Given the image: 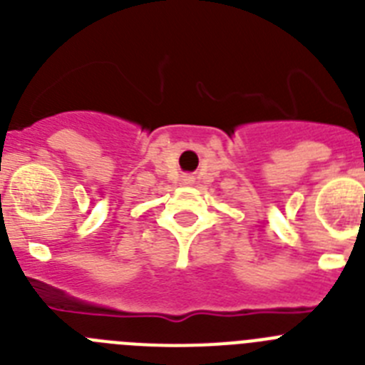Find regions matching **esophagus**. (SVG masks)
<instances>
[{
	"label": "esophagus",
	"instance_id": "esophagus-1",
	"mask_svg": "<svg viewBox=\"0 0 365 365\" xmlns=\"http://www.w3.org/2000/svg\"><path fill=\"white\" fill-rule=\"evenodd\" d=\"M185 180H188V182H190V179H185Z\"/></svg>",
	"mask_w": 365,
	"mask_h": 365
}]
</instances>
